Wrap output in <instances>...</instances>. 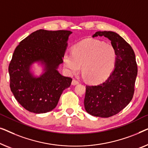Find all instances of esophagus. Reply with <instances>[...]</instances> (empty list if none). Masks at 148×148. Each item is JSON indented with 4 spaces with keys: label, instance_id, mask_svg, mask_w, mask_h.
<instances>
[{
    "label": "esophagus",
    "instance_id": "obj_1",
    "mask_svg": "<svg viewBox=\"0 0 148 148\" xmlns=\"http://www.w3.org/2000/svg\"><path fill=\"white\" fill-rule=\"evenodd\" d=\"M79 83V82L78 80H76V79H73V80H72V85H76V84H78Z\"/></svg>",
    "mask_w": 148,
    "mask_h": 148
}]
</instances>
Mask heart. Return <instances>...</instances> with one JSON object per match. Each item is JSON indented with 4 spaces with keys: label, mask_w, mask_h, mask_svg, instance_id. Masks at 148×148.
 Returning a JSON list of instances; mask_svg holds the SVG:
<instances>
[{
    "label": "heart",
    "mask_w": 148,
    "mask_h": 148,
    "mask_svg": "<svg viewBox=\"0 0 148 148\" xmlns=\"http://www.w3.org/2000/svg\"><path fill=\"white\" fill-rule=\"evenodd\" d=\"M116 57V49L111 43L86 39L75 45L72 53H64L63 62L70 74L78 73L82 66L84 76L89 82L100 83L113 72Z\"/></svg>",
    "instance_id": "b5f03b06"
}]
</instances>
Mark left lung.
Returning a JSON list of instances; mask_svg holds the SVG:
<instances>
[{
  "mask_svg": "<svg viewBox=\"0 0 148 148\" xmlns=\"http://www.w3.org/2000/svg\"><path fill=\"white\" fill-rule=\"evenodd\" d=\"M104 36L111 41L116 51L115 68L105 82L86 86L85 110L91 115L109 117L122 111L132 101L137 74L136 56L132 47L113 32H97L92 37Z\"/></svg>",
  "mask_w": 148,
  "mask_h": 148,
  "instance_id": "left-lung-1",
  "label": "left lung"
}]
</instances>
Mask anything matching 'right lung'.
Returning a JSON list of instances; mask_svg holds the SVG:
<instances>
[{
	"label": "right lung",
	"instance_id": "obj_1",
	"mask_svg": "<svg viewBox=\"0 0 148 148\" xmlns=\"http://www.w3.org/2000/svg\"><path fill=\"white\" fill-rule=\"evenodd\" d=\"M71 33L67 30L39 29L23 39L14 49L9 66L10 88L28 111L39 114L52 111L63 90L71 84L72 78L57 70L63 62ZM36 61L46 64V72L39 78H34L29 72L30 66Z\"/></svg>",
	"mask_w": 148,
	"mask_h": 148
}]
</instances>
